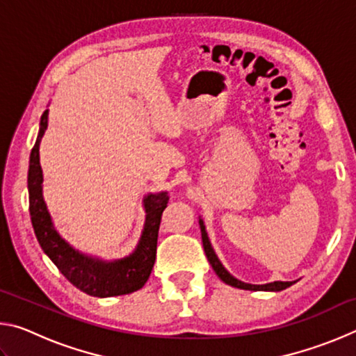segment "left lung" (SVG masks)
I'll use <instances>...</instances> for the list:
<instances>
[{"label": "left lung", "instance_id": "8db88e82", "mask_svg": "<svg viewBox=\"0 0 356 356\" xmlns=\"http://www.w3.org/2000/svg\"><path fill=\"white\" fill-rule=\"evenodd\" d=\"M200 227H201V236H202V246H204V251H206L209 262L212 265L213 272L218 275V278L222 282H226V284L237 289H245V291H268V292L284 291V289L295 284V281H273V282H268V284H248V282H243V281H238L237 278H234V276L229 273L225 267H222L218 256L215 254L212 245H210L206 226H204V221L201 218H200Z\"/></svg>", "mask_w": 356, "mask_h": 356}]
</instances>
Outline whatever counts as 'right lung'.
<instances>
[{"mask_svg":"<svg viewBox=\"0 0 356 356\" xmlns=\"http://www.w3.org/2000/svg\"><path fill=\"white\" fill-rule=\"evenodd\" d=\"M48 127V110L40 118L39 135L29 156L28 191H29V215L40 248L51 259L59 272L81 292L91 297H116L131 293L141 289L149 280L156 256V238L161 221V213L170 201L166 191L147 195L143 200L146 210V221L135 251L130 256L118 261H100L97 257L83 254L65 242L53 226L51 216L42 195V176L39 146Z\"/></svg>","mask_w":356,"mask_h":356,"instance_id":"right-lung-1","label":"right lung"}]
</instances>
